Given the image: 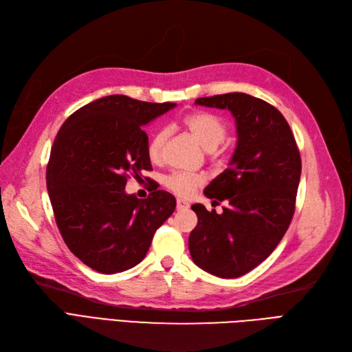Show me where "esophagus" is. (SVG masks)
<instances>
[{
    "instance_id": "obj_1",
    "label": "esophagus",
    "mask_w": 352,
    "mask_h": 352,
    "mask_svg": "<svg viewBox=\"0 0 352 352\" xmlns=\"http://www.w3.org/2000/svg\"><path fill=\"white\" fill-rule=\"evenodd\" d=\"M188 201L184 200V199H177V209L178 210H184V209H188Z\"/></svg>"
}]
</instances>
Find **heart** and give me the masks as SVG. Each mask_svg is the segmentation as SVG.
Instances as JSON below:
<instances>
[{"instance_id": "b5f03b06", "label": "heart", "mask_w": 352, "mask_h": 352, "mask_svg": "<svg viewBox=\"0 0 352 352\" xmlns=\"http://www.w3.org/2000/svg\"><path fill=\"white\" fill-rule=\"evenodd\" d=\"M186 127L195 135V139L205 147L206 151H214L225 140L226 126L223 121L209 114V112H195L184 118ZM166 139V133L164 130L155 131L149 143H147V155L152 161H157L162 155V147ZM203 183V177L199 174L190 173H174L165 178V186L174 191L178 196H190L195 190Z\"/></svg>"}]
</instances>
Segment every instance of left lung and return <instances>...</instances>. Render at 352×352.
Wrapping results in <instances>:
<instances>
[{"label": "left lung", "mask_w": 352, "mask_h": 352, "mask_svg": "<svg viewBox=\"0 0 352 352\" xmlns=\"http://www.w3.org/2000/svg\"><path fill=\"white\" fill-rule=\"evenodd\" d=\"M196 105L228 109L235 118L236 146L230 166L212 179L205 196L222 213L196 203L190 232L192 262L231 279L245 275L275 250L291 223L301 177V157L280 112L263 99L241 92L199 98Z\"/></svg>", "instance_id": "obj_1"}]
</instances>
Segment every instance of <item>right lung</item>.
<instances>
[{
	"label": "right lung",
	"mask_w": 352,
	"mask_h": 352,
	"mask_svg": "<svg viewBox=\"0 0 352 352\" xmlns=\"http://www.w3.org/2000/svg\"><path fill=\"white\" fill-rule=\"evenodd\" d=\"M175 105L104 96L77 109L56 134L47 168L55 221L70 252L100 274L140 263L175 210L168 191L155 188L142 200L126 192L129 174L152 169L144 127Z\"/></svg>",
	"instance_id": "1"
}]
</instances>
